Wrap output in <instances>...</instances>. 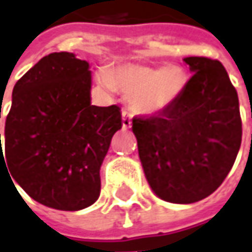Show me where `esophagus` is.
<instances>
[{
  "mask_svg": "<svg viewBox=\"0 0 252 252\" xmlns=\"http://www.w3.org/2000/svg\"><path fill=\"white\" fill-rule=\"evenodd\" d=\"M131 126H132V116L126 110H123V128L128 129L131 128Z\"/></svg>",
  "mask_w": 252,
  "mask_h": 252,
  "instance_id": "1",
  "label": "esophagus"
}]
</instances>
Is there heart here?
I'll use <instances>...</instances> for the list:
<instances>
[{
    "mask_svg": "<svg viewBox=\"0 0 252 252\" xmlns=\"http://www.w3.org/2000/svg\"><path fill=\"white\" fill-rule=\"evenodd\" d=\"M104 82L131 96L138 113L158 114L170 107L187 86L186 71L178 65L159 69L151 66L126 64L110 68Z\"/></svg>",
    "mask_w": 252,
    "mask_h": 252,
    "instance_id": "1",
    "label": "heart"
}]
</instances>
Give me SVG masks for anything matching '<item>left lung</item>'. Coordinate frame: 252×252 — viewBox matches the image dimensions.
<instances>
[{
	"label": "left lung",
	"instance_id": "1",
	"mask_svg": "<svg viewBox=\"0 0 252 252\" xmlns=\"http://www.w3.org/2000/svg\"><path fill=\"white\" fill-rule=\"evenodd\" d=\"M192 76L181 96L152 117L132 118L149 186L163 201L192 204L216 191L241 145L239 96L224 66L187 57Z\"/></svg>",
	"mask_w": 252,
	"mask_h": 252
}]
</instances>
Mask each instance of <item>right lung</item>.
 I'll return each instance as SVG.
<instances>
[{
	"instance_id": "obj_1",
	"label": "right lung",
	"mask_w": 252,
	"mask_h": 252,
	"mask_svg": "<svg viewBox=\"0 0 252 252\" xmlns=\"http://www.w3.org/2000/svg\"><path fill=\"white\" fill-rule=\"evenodd\" d=\"M91 86L89 64L61 51L43 57L13 88L0 161L48 208L81 211L100 195V166L123 123L116 104L92 106Z\"/></svg>"
}]
</instances>
